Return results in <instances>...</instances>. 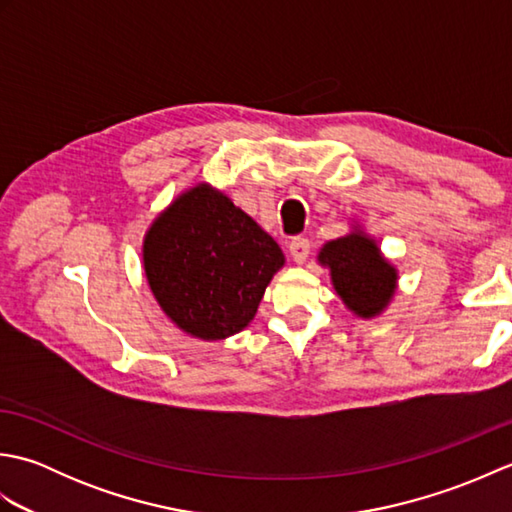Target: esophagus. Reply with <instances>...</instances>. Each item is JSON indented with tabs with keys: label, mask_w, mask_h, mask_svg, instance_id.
I'll return each instance as SVG.
<instances>
[{
	"label": "esophagus",
	"mask_w": 512,
	"mask_h": 512,
	"mask_svg": "<svg viewBox=\"0 0 512 512\" xmlns=\"http://www.w3.org/2000/svg\"><path fill=\"white\" fill-rule=\"evenodd\" d=\"M290 255H292V259H295L297 264H303L308 259V255H310V242L306 237H295L290 242Z\"/></svg>",
	"instance_id": "esophagus-1"
}]
</instances>
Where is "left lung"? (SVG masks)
Segmentation results:
<instances>
[{
	"mask_svg": "<svg viewBox=\"0 0 512 512\" xmlns=\"http://www.w3.org/2000/svg\"><path fill=\"white\" fill-rule=\"evenodd\" d=\"M317 262L330 270L336 295L358 319L380 317L396 297L398 268L361 224H352L350 233L325 242Z\"/></svg>",
	"mask_w": 512,
	"mask_h": 512,
	"instance_id": "left-lung-1",
	"label": "left lung"
}]
</instances>
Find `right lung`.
Listing matches in <instances>:
<instances>
[{
  "mask_svg": "<svg viewBox=\"0 0 512 512\" xmlns=\"http://www.w3.org/2000/svg\"><path fill=\"white\" fill-rule=\"evenodd\" d=\"M284 264L275 239L209 182L173 198L143 237L151 295L178 330L200 341L242 332Z\"/></svg>",
  "mask_w": 512,
  "mask_h": 512,
  "instance_id": "add662e5",
  "label": "right lung"
}]
</instances>
